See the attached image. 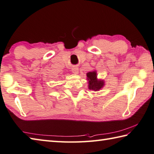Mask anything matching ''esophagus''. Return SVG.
Returning a JSON list of instances; mask_svg holds the SVG:
<instances>
[{"label":"esophagus","mask_w":154,"mask_h":154,"mask_svg":"<svg viewBox=\"0 0 154 154\" xmlns=\"http://www.w3.org/2000/svg\"><path fill=\"white\" fill-rule=\"evenodd\" d=\"M71 71H72V72H73V73L77 74L78 73H79V68L77 67H73V68H72Z\"/></svg>","instance_id":"esophagus-1"}]
</instances>
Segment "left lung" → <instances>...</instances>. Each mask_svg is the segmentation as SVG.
Returning <instances> with one entry per match:
<instances>
[{"mask_svg":"<svg viewBox=\"0 0 154 154\" xmlns=\"http://www.w3.org/2000/svg\"><path fill=\"white\" fill-rule=\"evenodd\" d=\"M87 79L89 80V89L98 91L103 86V81H98L97 79V73L95 71L89 72L87 73Z\"/></svg>","mask_w":154,"mask_h":154,"instance_id":"8db88e82","label":"left lung"}]
</instances>
